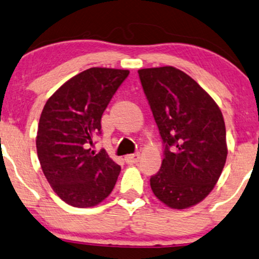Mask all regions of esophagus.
<instances>
[{
  "mask_svg": "<svg viewBox=\"0 0 259 259\" xmlns=\"http://www.w3.org/2000/svg\"><path fill=\"white\" fill-rule=\"evenodd\" d=\"M124 160H125L126 163H130V165H133V163H137V162H139V160H140V153H135V154H130V155H126L125 158H124Z\"/></svg>",
  "mask_w": 259,
  "mask_h": 259,
  "instance_id": "obj_1",
  "label": "esophagus"
}]
</instances>
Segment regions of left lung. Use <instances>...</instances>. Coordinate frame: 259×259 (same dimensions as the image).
<instances>
[{
	"label": "left lung",
	"instance_id": "1",
	"mask_svg": "<svg viewBox=\"0 0 259 259\" xmlns=\"http://www.w3.org/2000/svg\"><path fill=\"white\" fill-rule=\"evenodd\" d=\"M139 75L165 145L150 188L167 207L190 208L210 194L227 159L221 110L194 78L171 65Z\"/></svg>",
	"mask_w": 259,
	"mask_h": 259
}]
</instances>
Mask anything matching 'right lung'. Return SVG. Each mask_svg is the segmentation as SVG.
I'll return each mask as SVG.
<instances>
[{"mask_svg": "<svg viewBox=\"0 0 259 259\" xmlns=\"http://www.w3.org/2000/svg\"><path fill=\"white\" fill-rule=\"evenodd\" d=\"M129 70L90 68L62 84L45 104L38 124V159L58 197L77 208L99 204L120 172L105 150L90 148L101 116Z\"/></svg>", "mask_w": 259, "mask_h": 259, "instance_id": "1", "label": "right lung"}]
</instances>
